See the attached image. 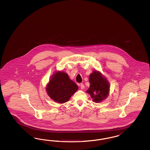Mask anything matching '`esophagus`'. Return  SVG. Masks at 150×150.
<instances>
[{"instance_id":"obj_1","label":"esophagus","mask_w":150,"mask_h":150,"mask_svg":"<svg viewBox=\"0 0 150 150\" xmlns=\"http://www.w3.org/2000/svg\"><path fill=\"white\" fill-rule=\"evenodd\" d=\"M79 86H80V87H81V89H83L84 88H85V86H84V85L83 84V83H80V85H79Z\"/></svg>"}]
</instances>
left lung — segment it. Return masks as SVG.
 Segmentation results:
<instances>
[{"instance_id": "obj_1", "label": "left lung", "mask_w": 150, "mask_h": 150, "mask_svg": "<svg viewBox=\"0 0 150 150\" xmlns=\"http://www.w3.org/2000/svg\"><path fill=\"white\" fill-rule=\"evenodd\" d=\"M90 87L86 91L93 101L100 103L108 96L110 85L108 81L99 71L94 70L89 76Z\"/></svg>"}]
</instances>
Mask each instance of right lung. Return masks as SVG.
Returning <instances> with one entry per match:
<instances>
[{
  "label": "right lung",
  "instance_id": "obj_1",
  "mask_svg": "<svg viewBox=\"0 0 150 150\" xmlns=\"http://www.w3.org/2000/svg\"><path fill=\"white\" fill-rule=\"evenodd\" d=\"M45 88L52 100L59 103H64L70 100L79 87L70 80L67 73L57 71L52 76Z\"/></svg>",
  "mask_w": 150,
  "mask_h": 150
}]
</instances>
